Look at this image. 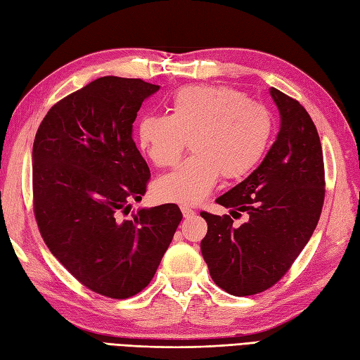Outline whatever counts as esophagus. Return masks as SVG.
I'll return each mask as SVG.
<instances>
[{"label": "esophagus", "mask_w": 360, "mask_h": 360, "mask_svg": "<svg viewBox=\"0 0 360 360\" xmlns=\"http://www.w3.org/2000/svg\"><path fill=\"white\" fill-rule=\"evenodd\" d=\"M181 212H182V216H184V218H186V219L193 218V216L196 214L195 210H191V208H188V207H186V205L181 207Z\"/></svg>", "instance_id": "34e87169"}]
</instances>
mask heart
Instances as JSON below:
<instances>
[{
    "label": "heart",
    "instance_id": "b5f03b06",
    "mask_svg": "<svg viewBox=\"0 0 360 360\" xmlns=\"http://www.w3.org/2000/svg\"><path fill=\"white\" fill-rule=\"evenodd\" d=\"M273 133L264 104L245 99L227 86H186L169 103V116L144 115L136 125L138 147L158 167L179 161L188 139L191 155L176 170L155 182L165 202L195 205L210 193L222 174L239 181L262 161Z\"/></svg>",
    "mask_w": 360,
    "mask_h": 360
}]
</instances>
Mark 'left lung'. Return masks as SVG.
Here are the masks:
<instances>
[{
	"mask_svg": "<svg viewBox=\"0 0 360 360\" xmlns=\"http://www.w3.org/2000/svg\"><path fill=\"white\" fill-rule=\"evenodd\" d=\"M270 95L281 115L276 141L248 178L216 199L231 212H245L248 221L236 227L227 214L200 213L208 227L200 240L204 261L216 285L233 296L274 285L310 240L323 205L316 125L296 99L274 87Z\"/></svg>",
	"mask_w": 360,
	"mask_h": 360,
	"instance_id": "left-lung-1",
	"label": "left lung"
}]
</instances>
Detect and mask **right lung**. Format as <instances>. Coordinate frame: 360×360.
I'll return each mask as SVG.
<instances>
[{
	"label": "right lung",
	"instance_id": "1",
	"mask_svg": "<svg viewBox=\"0 0 360 360\" xmlns=\"http://www.w3.org/2000/svg\"><path fill=\"white\" fill-rule=\"evenodd\" d=\"M160 86L103 77L47 112L33 141V205L46 245L82 285L113 299L144 290L182 219L178 205L139 208L150 170L133 141Z\"/></svg>",
	"mask_w": 360,
	"mask_h": 360
}]
</instances>
